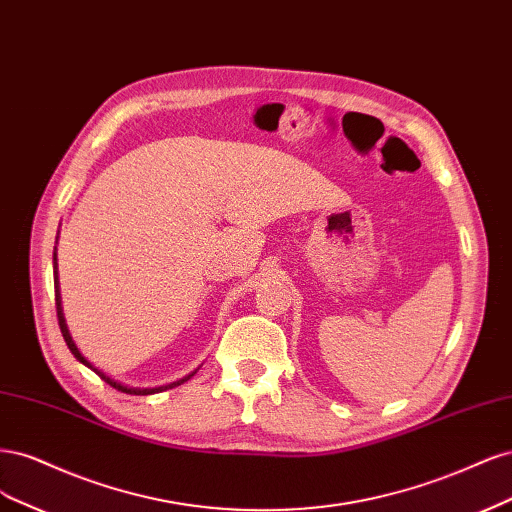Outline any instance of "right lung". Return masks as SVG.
Wrapping results in <instances>:
<instances>
[{
    "label": "right lung",
    "instance_id": "1",
    "mask_svg": "<svg viewBox=\"0 0 512 512\" xmlns=\"http://www.w3.org/2000/svg\"><path fill=\"white\" fill-rule=\"evenodd\" d=\"M57 240H59V234H57ZM53 274H55V304H57V319H59V327H61V334H63V340H65V344H68V349L72 351V355L80 361L82 366H87L89 370H93L97 376L102 378V381H106L110 387H114V389H119V391H123V393H129V395H153V393H161V391H168V389H174V387H178V385H183V383H187L189 378L197 372H191V374H187V376H183V378H178V381H174V383H168V385H161V387H129V385H123V383H119V381H114V378H110L106 372H102L100 368H95L91 361L82 355L80 351H78V346H76V342L72 340V334H70V329H68V323H65V317H63V306H61V291H59V268H57V246H55V251H53Z\"/></svg>",
    "mask_w": 512,
    "mask_h": 512
}]
</instances>
